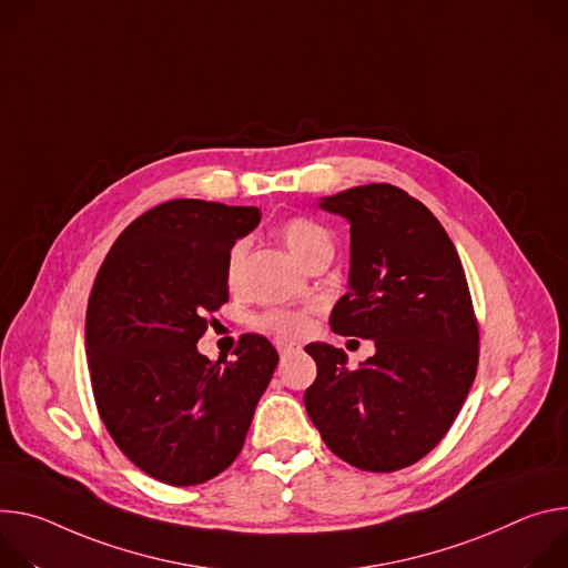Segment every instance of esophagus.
Instances as JSON below:
<instances>
[{
  "label": "esophagus",
  "mask_w": 568,
  "mask_h": 568,
  "mask_svg": "<svg viewBox=\"0 0 568 568\" xmlns=\"http://www.w3.org/2000/svg\"><path fill=\"white\" fill-rule=\"evenodd\" d=\"M297 347L293 345V343H280V354L282 356H286V354H291V352H295Z\"/></svg>",
  "instance_id": "1"
}]
</instances>
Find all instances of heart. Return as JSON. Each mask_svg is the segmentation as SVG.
Segmentation results:
<instances>
[{
	"mask_svg": "<svg viewBox=\"0 0 568 568\" xmlns=\"http://www.w3.org/2000/svg\"><path fill=\"white\" fill-rule=\"evenodd\" d=\"M280 234H282L284 245L288 247V252L300 264H306L308 257L316 255V252H321L325 247H332L329 232L321 223L304 219V216H295V219L284 221L282 227H280ZM243 252H245V247H243V243H239V245L232 247L230 257H227V284L230 286H236V282H239ZM257 325L262 329L275 332L280 336H300L308 327V318H306L304 311L271 308V311L262 313V316L257 318Z\"/></svg>",
	"mask_w": 568,
	"mask_h": 568,
	"instance_id": "heart-1",
	"label": "heart"
}]
</instances>
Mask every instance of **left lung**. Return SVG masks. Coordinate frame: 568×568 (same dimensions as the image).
<instances>
[{
    "mask_svg": "<svg viewBox=\"0 0 568 568\" xmlns=\"http://www.w3.org/2000/svg\"><path fill=\"white\" fill-rule=\"evenodd\" d=\"M349 221V291L329 325L372 338L376 354L347 367L325 343L306 345L318 376L304 393L325 445L363 471L422 460L458 417L478 367V321L445 227L404 189L363 184L323 199Z\"/></svg>",
    "mask_w": 568,
    "mask_h": 568,
    "instance_id": "8db88e82",
    "label": "left lung"
}]
</instances>
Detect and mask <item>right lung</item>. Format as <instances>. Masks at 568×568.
<instances>
[{
	"label": "right lung",
	"instance_id": "right-lung-1",
	"mask_svg": "<svg viewBox=\"0 0 568 568\" xmlns=\"http://www.w3.org/2000/svg\"><path fill=\"white\" fill-rule=\"evenodd\" d=\"M260 219L257 207L169 201L125 227L97 273L85 313L94 402L123 456L166 485H201L234 463L277 367L260 334H243L232 361L196 347L230 297V250Z\"/></svg>",
	"mask_w": 568,
	"mask_h": 568
}]
</instances>
